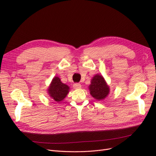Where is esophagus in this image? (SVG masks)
<instances>
[{"label": "esophagus", "instance_id": "esophagus-1", "mask_svg": "<svg viewBox=\"0 0 156 156\" xmlns=\"http://www.w3.org/2000/svg\"><path fill=\"white\" fill-rule=\"evenodd\" d=\"M73 87L75 89H78V88H80L81 87V85L79 83H74Z\"/></svg>", "mask_w": 156, "mask_h": 156}]
</instances>
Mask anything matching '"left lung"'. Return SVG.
I'll return each instance as SVG.
<instances>
[{
  "instance_id": "left-lung-1",
  "label": "left lung",
  "mask_w": 156,
  "mask_h": 156,
  "mask_svg": "<svg viewBox=\"0 0 156 156\" xmlns=\"http://www.w3.org/2000/svg\"><path fill=\"white\" fill-rule=\"evenodd\" d=\"M90 93L96 100H103L109 94L108 87L102 75L96 74L91 80V84L89 86Z\"/></svg>"
}]
</instances>
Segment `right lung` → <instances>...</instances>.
Returning a JSON list of instances; mask_svg holds the SVG:
<instances>
[{"label":"right lung","instance_id":"obj_1","mask_svg":"<svg viewBox=\"0 0 156 156\" xmlns=\"http://www.w3.org/2000/svg\"><path fill=\"white\" fill-rule=\"evenodd\" d=\"M69 87L61 82L58 77H55L50 84L48 90L49 96L56 102L62 101L69 92Z\"/></svg>","mask_w":156,"mask_h":156}]
</instances>
